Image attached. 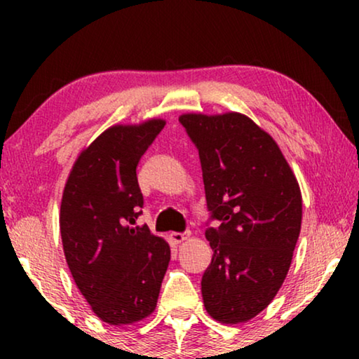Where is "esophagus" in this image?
<instances>
[{"mask_svg": "<svg viewBox=\"0 0 359 359\" xmlns=\"http://www.w3.org/2000/svg\"><path fill=\"white\" fill-rule=\"evenodd\" d=\"M188 238H189V232H171L170 233L171 243H175V245L183 243L184 240H188Z\"/></svg>", "mask_w": 359, "mask_h": 359, "instance_id": "34e87169", "label": "esophagus"}]
</instances>
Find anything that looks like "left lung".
I'll use <instances>...</instances> for the list:
<instances>
[{
    "instance_id": "obj_1",
    "label": "left lung",
    "mask_w": 359,
    "mask_h": 359,
    "mask_svg": "<svg viewBox=\"0 0 359 359\" xmlns=\"http://www.w3.org/2000/svg\"><path fill=\"white\" fill-rule=\"evenodd\" d=\"M198 147L210 219L212 262L201 292L208 313L243 323L269 306L292 262L302 222V196L273 137L240 112L183 114Z\"/></svg>"
}]
</instances>
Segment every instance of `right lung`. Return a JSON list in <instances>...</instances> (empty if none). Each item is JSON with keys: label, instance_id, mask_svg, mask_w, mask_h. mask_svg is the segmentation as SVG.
Returning <instances> with one entry per match:
<instances>
[{"label": "right lung", "instance_id": "right-lung-1", "mask_svg": "<svg viewBox=\"0 0 359 359\" xmlns=\"http://www.w3.org/2000/svg\"><path fill=\"white\" fill-rule=\"evenodd\" d=\"M163 119L112 126L78 155L60 205L63 253L91 311L109 325H130L155 311L170 245L135 225L144 196L137 165Z\"/></svg>", "mask_w": 359, "mask_h": 359}]
</instances>
